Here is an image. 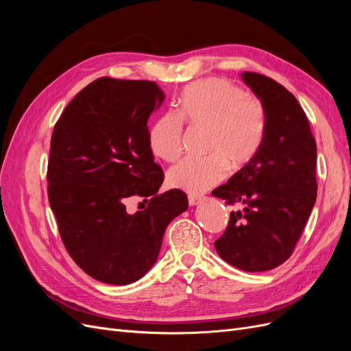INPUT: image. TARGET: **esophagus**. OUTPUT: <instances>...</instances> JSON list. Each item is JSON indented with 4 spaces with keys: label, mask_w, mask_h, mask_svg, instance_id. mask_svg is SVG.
Listing matches in <instances>:
<instances>
[{
    "label": "esophagus",
    "mask_w": 351,
    "mask_h": 351,
    "mask_svg": "<svg viewBox=\"0 0 351 351\" xmlns=\"http://www.w3.org/2000/svg\"><path fill=\"white\" fill-rule=\"evenodd\" d=\"M202 202V197H199V196H189V205L190 206H196V205H199Z\"/></svg>",
    "instance_id": "1"
}]
</instances>
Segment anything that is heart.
Returning <instances> with one entry per match:
<instances>
[{
    "label": "heart",
    "instance_id": "obj_1",
    "mask_svg": "<svg viewBox=\"0 0 351 351\" xmlns=\"http://www.w3.org/2000/svg\"><path fill=\"white\" fill-rule=\"evenodd\" d=\"M183 121L206 127L205 152L200 159H182L167 173V184L190 195L214 187L228 171H239L261 149L267 130L262 102L224 79L187 84L178 98L177 114L165 112L151 124L147 142L162 161H174L182 152Z\"/></svg>",
    "mask_w": 351,
    "mask_h": 351
}]
</instances>
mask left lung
<instances>
[{"mask_svg":"<svg viewBox=\"0 0 351 351\" xmlns=\"http://www.w3.org/2000/svg\"><path fill=\"white\" fill-rule=\"evenodd\" d=\"M243 82L267 112L261 149L249 164L217 187L212 196L239 204L215 241L219 256L246 272L280 267L299 241L316 202V142L294 95L259 73Z\"/></svg>","mask_w":351,"mask_h":351,"instance_id":"left-lung-1","label":"left lung"}]
</instances>
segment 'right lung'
Here are the masks:
<instances>
[{"instance_id": "1", "label": "right lung", "mask_w": 351, "mask_h": 351, "mask_svg": "<svg viewBox=\"0 0 351 351\" xmlns=\"http://www.w3.org/2000/svg\"><path fill=\"white\" fill-rule=\"evenodd\" d=\"M164 98L155 82L101 77L71 99L52 132L49 205L69 254L101 282L142 278L167 226L187 209L182 190L156 195L164 173L147 142V120ZM133 195L153 197L129 215Z\"/></svg>"}]
</instances>
